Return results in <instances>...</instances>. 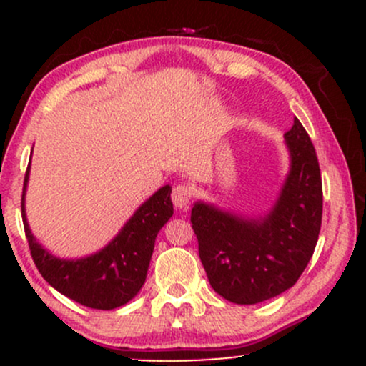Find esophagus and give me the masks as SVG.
<instances>
[{
    "mask_svg": "<svg viewBox=\"0 0 366 366\" xmlns=\"http://www.w3.org/2000/svg\"><path fill=\"white\" fill-rule=\"evenodd\" d=\"M192 196H194V191L189 184H179L172 191V201H174L175 208H186L191 203Z\"/></svg>",
    "mask_w": 366,
    "mask_h": 366,
    "instance_id": "obj_1",
    "label": "esophagus"
}]
</instances>
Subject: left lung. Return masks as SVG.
<instances>
[{
	"mask_svg": "<svg viewBox=\"0 0 366 366\" xmlns=\"http://www.w3.org/2000/svg\"><path fill=\"white\" fill-rule=\"evenodd\" d=\"M289 174L274 212L242 220L196 203L191 212L197 251L213 291L237 305H256L297 282L317 246L322 225V175L313 142L294 117L285 132Z\"/></svg>",
	"mask_w": 366,
	"mask_h": 366,
	"instance_id": "8db88e82",
	"label": "left lung"
}]
</instances>
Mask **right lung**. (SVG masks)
Instances as JSON below:
<instances>
[{
	"label": "right lung",
	"instance_id": "right-lung-1",
	"mask_svg": "<svg viewBox=\"0 0 366 366\" xmlns=\"http://www.w3.org/2000/svg\"><path fill=\"white\" fill-rule=\"evenodd\" d=\"M27 179L29 167L24 179V192ZM170 192V186L154 192L110 244L99 253L77 262L54 258L37 244L25 220L22 194L25 237L39 274L58 292L87 308L113 310L129 303L144 284L159 229L174 215Z\"/></svg>",
	"mask_w": 366,
	"mask_h": 366
}]
</instances>
